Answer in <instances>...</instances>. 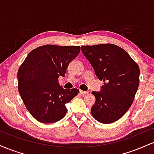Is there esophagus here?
I'll return each mask as SVG.
<instances>
[{
	"instance_id": "1",
	"label": "esophagus",
	"mask_w": 154,
	"mask_h": 154,
	"mask_svg": "<svg viewBox=\"0 0 154 154\" xmlns=\"http://www.w3.org/2000/svg\"><path fill=\"white\" fill-rule=\"evenodd\" d=\"M79 93H80L82 95H86V94H88V91H83L80 90V91H79Z\"/></svg>"
}]
</instances>
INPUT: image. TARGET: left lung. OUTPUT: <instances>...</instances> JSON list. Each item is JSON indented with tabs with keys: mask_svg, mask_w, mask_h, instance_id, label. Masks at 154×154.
Instances as JSON below:
<instances>
[{
	"mask_svg": "<svg viewBox=\"0 0 154 154\" xmlns=\"http://www.w3.org/2000/svg\"><path fill=\"white\" fill-rule=\"evenodd\" d=\"M82 52L94 69L100 80V92L91 108L94 119L103 124L117 121L131 106L139 86L140 69L124 49L114 44L81 46Z\"/></svg>",
	"mask_w": 154,
	"mask_h": 154,
	"instance_id": "left-lung-1",
	"label": "left lung"
}]
</instances>
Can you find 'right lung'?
Instances as JSON below:
<instances>
[{
	"mask_svg": "<svg viewBox=\"0 0 154 154\" xmlns=\"http://www.w3.org/2000/svg\"><path fill=\"white\" fill-rule=\"evenodd\" d=\"M80 46L45 45L29 53L17 73L19 93L30 114L42 123H54L66 114V103L79 93L59 84Z\"/></svg>",
	"mask_w": 154,
	"mask_h": 154,
	"instance_id": "add662e5",
	"label": "right lung"
}]
</instances>
